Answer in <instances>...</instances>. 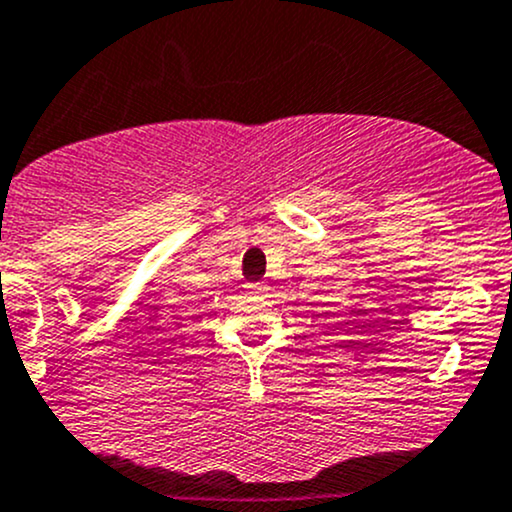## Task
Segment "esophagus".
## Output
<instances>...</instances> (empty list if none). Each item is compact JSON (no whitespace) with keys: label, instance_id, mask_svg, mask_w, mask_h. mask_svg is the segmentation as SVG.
Masks as SVG:
<instances>
[{"label":"esophagus","instance_id":"34e87169","mask_svg":"<svg viewBox=\"0 0 512 512\" xmlns=\"http://www.w3.org/2000/svg\"><path fill=\"white\" fill-rule=\"evenodd\" d=\"M246 290H249V293H263V290H266V285H263V283H246Z\"/></svg>","mask_w":512,"mask_h":512}]
</instances>
